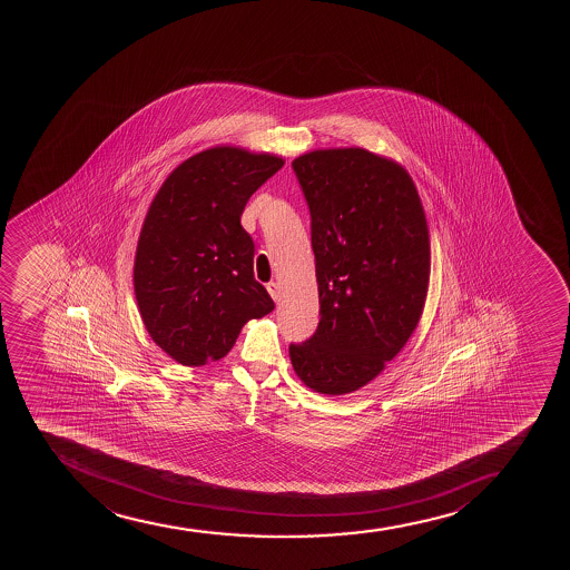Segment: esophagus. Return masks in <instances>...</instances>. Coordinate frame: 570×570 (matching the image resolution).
Returning <instances> with one entry per match:
<instances>
[{
	"mask_svg": "<svg viewBox=\"0 0 570 570\" xmlns=\"http://www.w3.org/2000/svg\"><path fill=\"white\" fill-rule=\"evenodd\" d=\"M266 288H268V293L272 295V298H274L275 302H279V291H282L279 283L269 282L268 285H266Z\"/></svg>",
	"mask_w": 570,
	"mask_h": 570,
	"instance_id": "34e87169",
	"label": "esophagus"
}]
</instances>
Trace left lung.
<instances>
[{"label":"left lung","instance_id":"1","mask_svg":"<svg viewBox=\"0 0 570 570\" xmlns=\"http://www.w3.org/2000/svg\"><path fill=\"white\" fill-rule=\"evenodd\" d=\"M293 169L312 215L321 320L288 355L309 390L344 395L376 379L419 325L430 232L413 178L390 157L325 148Z\"/></svg>","mask_w":570,"mask_h":570}]
</instances>
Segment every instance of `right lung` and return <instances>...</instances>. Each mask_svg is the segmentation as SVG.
<instances>
[{
  "mask_svg": "<svg viewBox=\"0 0 570 570\" xmlns=\"http://www.w3.org/2000/svg\"><path fill=\"white\" fill-rule=\"evenodd\" d=\"M285 159L215 146L170 170L146 213L132 285L151 341L184 366L223 360L243 325L274 309L243 229L249 197Z\"/></svg>",
  "mask_w": 570,
  "mask_h": 570,
  "instance_id": "right-lung-1",
  "label": "right lung"
}]
</instances>
